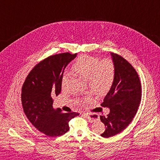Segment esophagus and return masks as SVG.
Listing matches in <instances>:
<instances>
[{
    "label": "esophagus",
    "mask_w": 160,
    "mask_h": 160,
    "mask_svg": "<svg viewBox=\"0 0 160 160\" xmlns=\"http://www.w3.org/2000/svg\"><path fill=\"white\" fill-rule=\"evenodd\" d=\"M83 115H85V116L87 117V118L88 119V120H89V121H91V122H95V121H96L97 120H98V118H93L92 116H91V115L88 114V113H83Z\"/></svg>",
    "instance_id": "1"
}]
</instances>
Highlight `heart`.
I'll list each match as a JSON object with an SVG mask.
<instances>
[{
	"instance_id": "1",
	"label": "heart",
	"mask_w": 160,
	"mask_h": 160,
	"mask_svg": "<svg viewBox=\"0 0 160 160\" xmlns=\"http://www.w3.org/2000/svg\"><path fill=\"white\" fill-rule=\"evenodd\" d=\"M71 70L77 76L87 80L89 89L99 96H105L113 86L115 67L111 59L100 60L96 57L81 55L73 64ZM68 80L67 75L64 74L61 80L62 89L66 87ZM88 100V98L85 99Z\"/></svg>"
}]
</instances>
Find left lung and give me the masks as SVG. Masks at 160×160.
Listing matches in <instances>:
<instances>
[{"mask_svg": "<svg viewBox=\"0 0 160 160\" xmlns=\"http://www.w3.org/2000/svg\"><path fill=\"white\" fill-rule=\"evenodd\" d=\"M115 67V76L111 89L101 104L109 108L106 117L100 115V120L105 125L103 138L118 134L127 127L136 114L141 101L142 89L140 78L131 64L124 58L111 53Z\"/></svg>", "mask_w": 160, "mask_h": 160, "instance_id": "8db88e82", "label": "left lung"}]
</instances>
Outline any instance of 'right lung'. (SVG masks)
<instances>
[{"label":"right lung","instance_id":"1","mask_svg":"<svg viewBox=\"0 0 160 160\" xmlns=\"http://www.w3.org/2000/svg\"><path fill=\"white\" fill-rule=\"evenodd\" d=\"M77 53L51 56L33 68L22 87L21 101L27 118L33 127L49 137L62 135L69 131V122L79 113H62L53 108L52 97L61 91L64 69Z\"/></svg>","mask_w":160,"mask_h":160}]
</instances>
